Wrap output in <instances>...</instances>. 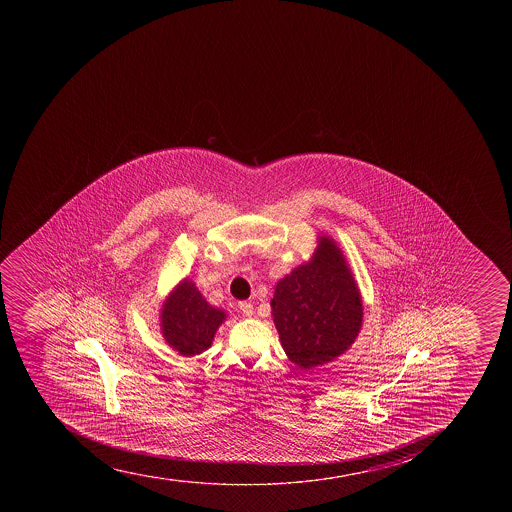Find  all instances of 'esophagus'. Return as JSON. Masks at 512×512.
<instances>
[{"mask_svg": "<svg viewBox=\"0 0 512 512\" xmlns=\"http://www.w3.org/2000/svg\"><path fill=\"white\" fill-rule=\"evenodd\" d=\"M238 309H240V312H242L245 317H252L253 315V305L248 304V302H240Z\"/></svg>", "mask_w": 512, "mask_h": 512, "instance_id": "1", "label": "esophagus"}]
</instances>
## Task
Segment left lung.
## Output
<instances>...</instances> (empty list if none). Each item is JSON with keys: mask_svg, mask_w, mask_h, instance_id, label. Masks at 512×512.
I'll return each instance as SVG.
<instances>
[{"mask_svg": "<svg viewBox=\"0 0 512 512\" xmlns=\"http://www.w3.org/2000/svg\"><path fill=\"white\" fill-rule=\"evenodd\" d=\"M272 305L285 354L300 369L344 354L362 327V297L337 243L320 237L312 260L285 275Z\"/></svg>", "mask_w": 512, "mask_h": 512, "instance_id": "obj_1", "label": "left lung"}]
</instances>
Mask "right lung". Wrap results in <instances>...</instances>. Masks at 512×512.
Masks as SVG:
<instances>
[{
    "mask_svg": "<svg viewBox=\"0 0 512 512\" xmlns=\"http://www.w3.org/2000/svg\"><path fill=\"white\" fill-rule=\"evenodd\" d=\"M225 312L215 309L203 299L190 280H182L163 302V339L178 354H202L212 345L218 327L225 320Z\"/></svg>",
    "mask_w": 512,
    "mask_h": 512,
    "instance_id": "add662e5",
    "label": "right lung"
}]
</instances>
